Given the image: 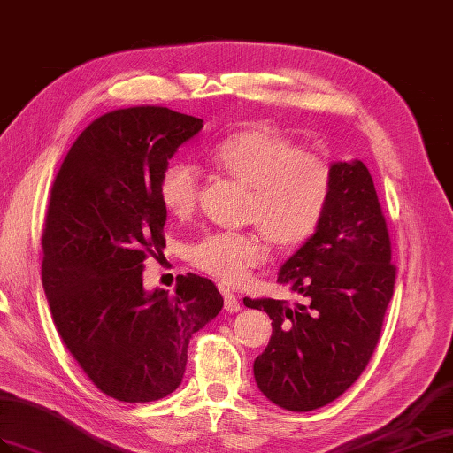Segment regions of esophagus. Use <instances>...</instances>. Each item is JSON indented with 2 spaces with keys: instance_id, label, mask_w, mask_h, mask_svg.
Listing matches in <instances>:
<instances>
[{
  "instance_id": "obj_1",
  "label": "esophagus",
  "mask_w": 453,
  "mask_h": 453,
  "mask_svg": "<svg viewBox=\"0 0 453 453\" xmlns=\"http://www.w3.org/2000/svg\"><path fill=\"white\" fill-rule=\"evenodd\" d=\"M224 293V310L227 314H235V311L241 310V304L235 295H231L229 291H222Z\"/></svg>"
}]
</instances>
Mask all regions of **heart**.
<instances>
[{
	"label": "heart",
	"instance_id": "heart-1",
	"mask_svg": "<svg viewBox=\"0 0 453 453\" xmlns=\"http://www.w3.org/2000/svg\"><path fill=\"white\" fill-rule=\"evenodd\" d=\"M214 157L231 180L250 189L247 219L275 247H298L316 234L333 189V168L326 158L304 153L268 126L229 135ZM158 195L170 214L191 216L201 195L199 168L188 160H172L160 173ZM265 257L264 239L250 231H214L189 249L196 270L227 285L245 281Z\"/></svg>",
	"mask_w": 453,
	"mask_h": 453
}]
</instances>
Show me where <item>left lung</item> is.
Returning <instances> with one entry per match:
<instances>
[{
  "label": "left lung",
  "mask_w": 453,
  "mask_h": 453,
  "mask_svg": "<svg viewBox=\"0 0 453 453\" xmlns=\"http://www.w3.org/2000/svg\"><path fill=\"white\" fill-rule=\"evenodd\" d=\"M331 168L333 189L316 234L277 273V283L304 303L242 300L272 319L254 379L265 398L288 411L323 408L354 385L375 352L396 280L367 166L352 160Z\"/></svg>",
  "instance_id": "1"
}]
</instances>
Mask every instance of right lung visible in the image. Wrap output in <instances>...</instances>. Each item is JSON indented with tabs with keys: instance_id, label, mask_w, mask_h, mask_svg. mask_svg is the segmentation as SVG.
Segmentation results:
<instances>
[{
	"instance_id": "add662e5",
	"label": "right lung",
	"mask_w": 453,
	"mask_h": 453,
	"mask_svg": "<svg viewBox=\"0 0 453 453\" xmlns=\"http://www.w3.org/2000/svg\"><path fill=\"white\" fill-rule=\"evenodd\" d=\"M203 120L166 107L99 116L53 181L42 237V283L55 327L94 385L143 403L180 387L193 334L224 306L206 277L176 293L145 291L143 262L166 247L160 173Z\"/></svg>"
}]
</instances>
